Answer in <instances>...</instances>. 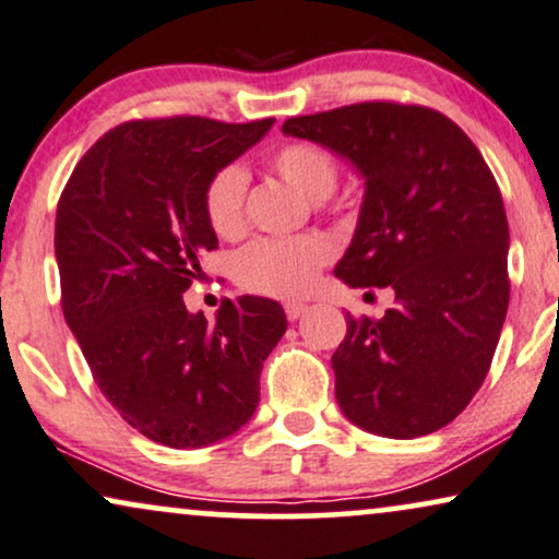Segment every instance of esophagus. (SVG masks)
<instances>
[{
    "label": "esophagus",
    "mask_w": 559,
    "mask_h": 559,
    "mask_svg": "<svg viewBox=\"0 0 559 559\" xmlns=\"http://www.w3.org/2000/svg\"><path fill=\"white\" fill-rule=\"evenodd\" d=\"M284 309H286V317H288V320L294 322V320H299V317H301L304 312H307L309 307H307V304H301V301H288Z\"/></svg>",
    "instance_id": "esophagus-1"
}]
</instances>
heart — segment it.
<instances>
[{"label": "heart", "mask_w": 559, "mask_h": 559, "mask_svg": "<svg viewBox=\"0 0 559 559\" xmlns=\"http://www.w3.org/2000/svg\"><path fill=\"white\" fill-rule=\"evenodd\" d=\"M267 167L309 201L330 198L341 178L335 154L328 146L301 139L275 146L267 157ZM245 201L247 175L237 165H227L211 175L203 190V211H206L209 227L222 239L242 237L247 227ZM330 258V242L317 235L258 239L237 255L235 281L245 292L288 299V296L307 292L317 278V271L328 265Z\"/></svg>", "instance_id": "1"}]
</instances>
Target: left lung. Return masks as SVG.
Returning <instances> with one entry per match:
<instances>
[{
    "label": "left lung",
    "mask_w": 559,
    "mask_h": 559,
    "mask_svg": "<svg viewBox=\"0 0 559 559\" xmlns=\"http://www.w3.org/2000/svg\"><path fill=\"white\" fill-rule=\"evenodd\" d=\"M284 133L361 169V216L335 275L353 288L394 292L381 320L348 314L332 353L337 405L369 433H433L483 386L506 322L498 182L467 133L426 105H343L288 118Z\"/></svg>",
    "instance_id": "1"
}]
</instances>
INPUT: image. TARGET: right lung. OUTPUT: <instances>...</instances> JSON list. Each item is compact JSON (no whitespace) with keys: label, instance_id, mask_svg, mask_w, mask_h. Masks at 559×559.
I'll return each mask as SVG.
<instances>
[{"label":"right lung","instance_id":"1","mask_svg":"<svg viewBox=\"0 0 559 559\" xmlns=\"http://www.w3.org/2000/svg\"><path fill=\"white\" fill-rule=\"evenodd\" d=\"M273 118H141L103 133L56 209L61 309L92 379L154 443L198 449L245 426L260 371L286 332L278 301L224 299L216 322L182 294L218 247L203 211L216 169L265 136Z\"/></svg>","mask_w":559,"mask_h":559}]
</instances>
